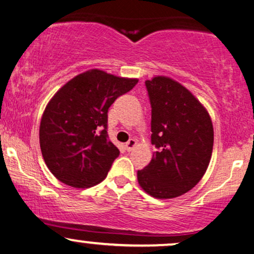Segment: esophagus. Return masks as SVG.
Here are the masks:
<instances>
[{"label":"esophagus","mask_w":254,"mask_h":254,"mask_svg":"<svg viewBox=\"0 0 254 254\" xmlns=\"http://www.w3.org/2000/svg\"><path fill=\"white\" fill-rule=\"evenodd\" d=\"M136 146V140L135 139H129L128 140V141L126 142V150L129 152V151H132L134 147H135Z\"/></svg>","instance_id":"esophagus-1"}]
</instances>
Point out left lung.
Returning <instances> with one entry per match:
<instances>
[{"mask_svg":"<svg viewBox=\"0 0 254 254\" xmlns=\"http://www.w3.org/2000/svg\"><path fill=\"white\" fill-rule=\"evenodd\" d=\"M151 103L152 160L138 182L156 198H174L191 190L209 165L214 144L210 116L176 80L158 76L145 82Z\"/></svg>","mask_w":254,"mask_h":254,"instance_id":"obj_1","label":"left lung"}]
</instances>
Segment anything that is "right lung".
<instances>
[{"label": "right lung", "mask_w": 254, "mask_h": 254, "mask_svg": "<svg viewBox=\"0 0 254 254\" xmlns=\"http://www.w3.org/2000/svg\"><path fill=\"white\" fill-rule=\"evenodd\" d=\"M136 83L92 68L68 80L51 98L39 139L45 163L57 180L83 189L107 177L120 154L107 133L108 109Z\"/></svg>", "instance_id": "right-lung-1"}]
</instances>
